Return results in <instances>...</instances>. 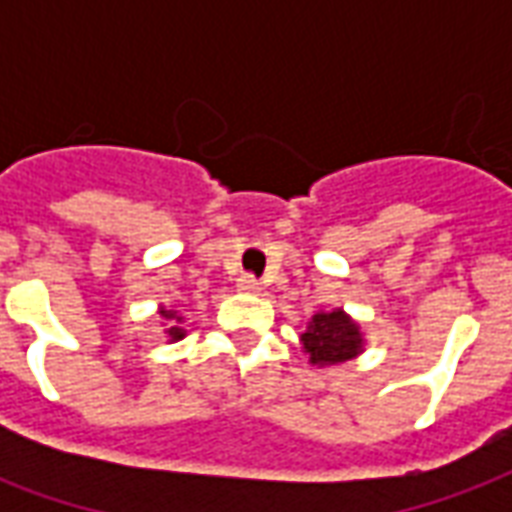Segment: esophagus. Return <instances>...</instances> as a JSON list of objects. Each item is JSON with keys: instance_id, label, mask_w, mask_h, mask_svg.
<instances>
[{"instance_id": "obj_1", "label": "esophagus", "mask_w": 512, "mask_h": 512, "mask_svg": "<svg viewBox=\"0 0 512 512\" xmlns=\"http://www.w3.org/2000/svg\"><path fill=\"white\" fill-rule=\"evenodd\" d=\"M238 290H244V293H260L263 285H260V279H255L252 274H241V277H238Z\"/></svg>"}]
</instances>
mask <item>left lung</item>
<instances>
[{"instance_id":"obj_1","label":"left lung","mask_w":512,"mask_h":512,"mask_svg":"<svg viewBox=\"0 0 512 512\" xmlns=\"http://www.w3.org/2000/svg\"><path fill=\"white\" fill-rule=\"evenodd\" d=\"M301 343L312 365H340L362 351V332L343 310L318 312L301 334Z\"/></svg>"}]
</instances>
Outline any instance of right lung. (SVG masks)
Returning a JSON list of instances; mask_svg holds the SVG:
<instances>
[{
	"label": "right lung",
	"mask_w": 512,
	"mask_h": 512,
	"mask_svg": "<svg viewBox=\"0 0 512 512\" xmlns=\"http://www.w3.org/2000/svg\"><path fill=\"white\" fill-rule=\"evenodd\" d=\"M161 318H164V321H169V329H167L169 337H172V340H180V337H183V329H180V326H175V323H180L178 315L169 310H161Z\"/></svg>",
	"instance_id": "add662e5"
}]
</instances>
